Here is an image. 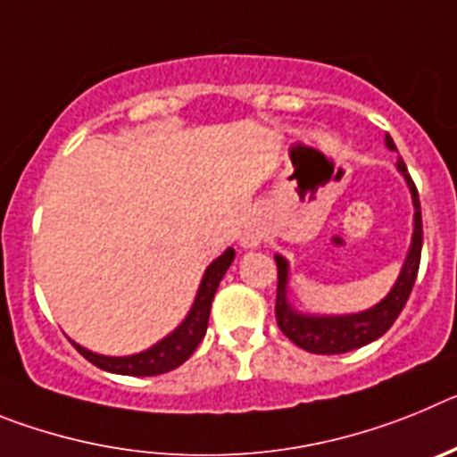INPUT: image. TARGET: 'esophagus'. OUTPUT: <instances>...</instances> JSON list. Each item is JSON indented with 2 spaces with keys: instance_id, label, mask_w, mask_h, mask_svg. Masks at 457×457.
<instances>
[{
  "instance_id": "obj_1",
  "label": "esophagus",
  "mask_w": 457,
  "mask_h": 457,
  "mask_svg": "<svg viewBox=\"0 0 457 457\" xmlns=\"http://www.w3.org/2000/svg\"><path fill=\"white\" fill-rule=\"evenodd\" d=\"M258 242H261V236H258V233H245V236H242V245H245V247H256Z\"/></svg>"
}]
</instances>
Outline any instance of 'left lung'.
<instances>
[{
    "instance_id": "8db88e82",
    "label": "left lung",
    "mask_w": 457,
    "mask_h": 457,
    "mask_svg": "<svg viewBox=\"0 0 457 457\" xmlns=\"http://www.w3.org/2000/svg\"><path fill=\"white\" fill-rule=\"evenodd\" d=\"M386 146L394 151L395 144L391 137H386ZM398 171L407 179V185L411 189V199H414V236H411V247L407 253V261L403 265V272L386 295L385 300L379 302L373 309L364 311V313H353V316H329V318H316V316H302L295 313L286 300V278H288V263L284 258L277 256V304H274V313H277L278 329L302 350L313 354H341L357 350L366 343L375 341L385 332H389V327L394 325L395 318L401 316V311L405 309L410 293L414 288L419 274V263H421V245H423V224H421V204H419V192L414 180L410 179L407 167L403 160H398Z\"/></svg>"
}]
</instances>
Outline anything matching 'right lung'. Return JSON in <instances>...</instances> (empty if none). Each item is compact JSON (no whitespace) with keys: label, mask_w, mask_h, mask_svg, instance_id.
<instances>
[{"label":"right lung","mask_w":457,"mask_h":457,"mask_svg":"<svg viewBox=\"0 0 457 457\" xmlns=\"http://www.w3.org/2000/svg\"><path fill=\"white\" fill-rule=\"evenodd\" d=\"M233 258H236V252H233V249H226L215 263H210V268L205 270L204 274V281H201L199 295H196L192 311H189V316L185 318L183 325H180L173 334H169L164 341H160L157 345H153L151 350H146V353L132 354V357H103V354L88 353L87 348H82L78 343H72V345H75L78 353L82 354L84 359H88L93 366L109 370V373L144 378V375H162L173 369H179L183 361H187V359L192 357L194 350L199 348V343L204 341L205 329H208L212 297H215L221 277L226 274L228 265L233 263Z\"/></svg>","instance_id":"right-lung-1"}]
</instances>
